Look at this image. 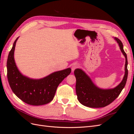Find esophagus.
I'll list each match as a JSON object with an SVG mask.
<instances>
[{
    "label": "esophagus",
    "mask_w": 134,
    "mask_h": 134,
    "mask_svg": "<svg viewBox=\"0 0 134 134\" xmlns=\"http://www.w3.org/2000/svg\"><path fill=\"white\" fill-rule=\"evenodd\" d=\"M78 66H79V65H78V64H74L73 65L71 66V70H72V71L73 72L74 71V70L75 69L78 68Z\"/></svg>",
    "instance_id": "1"
}]
</instances>
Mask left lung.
I'll use <instances>...</instances> for the list:
<instances>
[{
	"label": "left lung",
	"mask_w": 134,
	"mask_h": 134,
	"mask_svg": "<svg viewBox=\"0 0 134 134\" xmlns=\"http://www.w3.org/2000/svg\"><path fill=\"white\" fill-rule=\"evenodd\" d=\"M119 44L120 50L125 58V75L121 82L111 89H101L93 83L92 79L80 69H76L74 75L76 78V93L79 102L84 106L91 108H100L108 106L119 96L126 83L128 70L127 55L124 50L123 44L120 40L114 37Z\"/></svg>",
	"instance_id": "left-lung-1"
}]
</instances>
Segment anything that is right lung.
<instances>
[{
  "label": "right lung",
  "mask_w": 134,
  "mask_h": 134,
  "mask_svg": "<svg viewBox=\"0 0 134 134\" xmlns=\"http://www.w3.org/2000/svg\"><path fill=\"white\" fill-rule=\"evenodd\" d=\"M16 38L8 57L7 77L12 91L24 102L40 106L53 99L59 84L71 72L70 68L52 72L43 78L32 79L23 75L16 65L14 54Z\"/></svg>",
  "instance_id": "add662e5"
}]
</instances>
